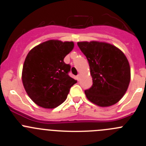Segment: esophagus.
<instances>
[{"label":"esophagus","mask_w":146,"mask_h":146,"mask_svg":"<svg viewBox=\"0 0 146 146\" xmlns=\"http://www.w3.org/2000/svg\"><path fill=\"white\" fill-rule=\"evenodd\" d=\"M80 76H81V75H80V74L77 75V80H78V81H79V80L80 79Z\"/></svg>","instance_id":"esophagus-1"}]
</instances>
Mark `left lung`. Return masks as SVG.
Listing matches in <instances>:
<instances>
[{
    "label": "left lung",
    "mask_w": 146,
    "mask_h": 146,
    "mask_svg": "<svg viewBox=\"0 0 146 146\" xmlns=\"http://www.w3.org/2000/svg\"><path fill=\"white\" fill-rule=\"evenodd\" d=\"M90 66L92 85L85 90L88 100L102 107L116 104L130 82V67L125 54L113 45L96 41L77 43Z\"/></svg>",
    "instance_id": "8db88e82"
}]
</instances>
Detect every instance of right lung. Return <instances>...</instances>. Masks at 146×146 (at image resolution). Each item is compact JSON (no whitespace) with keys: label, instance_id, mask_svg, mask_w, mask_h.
Segmentation results:
<instances>
[{"label":"right lung","instance_id":"add662e5","mask_svg":"<svg viewBox=\"0 0 146 146\" xmlns=\"http://www.w3.org/2000/svg\"><path fill=\"white\" fill-rule=\"evenodd\" d=\"M73 42L48 40L29 51L22 70V81L30 98L41 107L54 109L65 101L77 81L69 76L71 66L64 58Z\"/></svg>","mask_w":146,"mask_h":146}]
</instances>
